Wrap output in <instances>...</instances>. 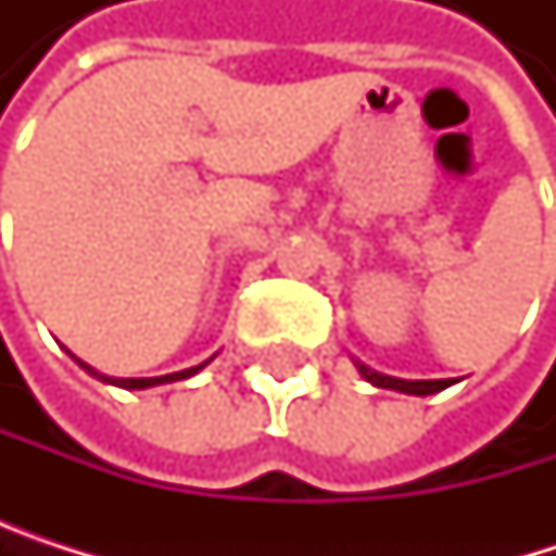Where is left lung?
Segmentation results:
<instances>
[{
	"instance_id": "obj_1",
	"label": "left lung",
	"mask_w": 556,
	"mask_h": 556,
	"mask_svg": "<svg viewBox=\"0 0 556 556\" xmlns=\"http://www.w3.org/2000/svg\"><path fill=\"white\" fill-rule=\"evenodd\" d=\"M354 367H357V374H361L367 383H374V387L380 389H395V392H405V395H434V392H441V389H447L454 383V380H399V377H387V374L370 370V367L361 364V361H354Z\"/></svg>"
}]
</instances>
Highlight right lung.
<instances>
[{
	"mask_svg": "<svg viewBox=\"0 0 556 556\" xmlns=\"http://www.w3.org/2000/svg\"><path fill=\"white\" fill-rule=\"evenodd\" d=\"M212 361V357H208ZM205 361V364H208ZM86 374H92L96 380H102V383H112V387H122V389H151V387H164V383H176V380H189V377H195L205 364H199V367H189V370H179V374H167V377H141V380H125V377H105V374H96L89 364H83V361H76Z\"/></svg>",
	"mask_w": 556,
	"mask_h": 556,
	"instance_id": "right-lung-1",
	"label": "right lung"
}]
</instances>
